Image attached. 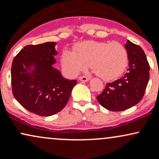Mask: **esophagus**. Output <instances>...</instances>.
<instances>
[{
	"label": "esophagus",
	"mask_w": 159,
	"mask_h": 159,
	"mask_svg": "<svg viewBox=\"0 0 159 159\" xmlns=\"http://www.w3.org/2000/svg\"><path fill=\"white\" fill-rule=\"evenodd\" d=\"M79 80L81 81H87L90 80V78L84 75V76H81V77H79Z\"/></svg>",
	"instance_id": "obj_1"
}]
</instances>
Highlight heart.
<instances>
[{
    "label": "heart",
    "mask_w": 159,
    "mask_h": 159,
    "mask_svg": "<svg viewBox=\"0 0 159 159\" xmlns=\"http://www.w3.org/2000/svg\"><path fill=\"white\" fill-rule=\"evenodd\" d=\"M61 62L71 76L85 70L90 63L98 77L111 81L123 73L129 63V55L125 46L118 42L88 41L78 45L75 52L63 51Z\"/></svg>",
    "instance_id": "heart-1"
}]
</instances>
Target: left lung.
Here are the masks:
<instances>
[{
    "label": "left lung",
    "mask_w": 159,
    "mask_h": 159,
    "mask_svg": "<svg viewBox=\"0 0 159 159\" xmlns=\"http://www.w3.org/2000/svg\"><path fill=\"white\" fill-rule=\"evenodd\" d=\"M129 55V68L123 77L107 83L97 96L102 106L112 111H125L143 98L149 78V64L143 50L128 40L125 45Z\"/></svg>",
    "instance_id": "obj_1"
}]
</instances>
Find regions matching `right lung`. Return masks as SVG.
<instances>
[{"mask_svg":"<svg viewBox=\"0 0 159 159\" xmlns=\"http://www.w3.org/2000/svg\"><path fill=\"white\" fill-rule=\"evenodd\" d=\"M56 43L28 45L14 57L11 68V84L14 97L30 112L52 116L66 105L76 80L66 79L52 66L55 63ZM35 69L27 72L30 65Z\"/></svg>","mask_w":159,"mask_h":159,"instance_id":"add662e5","label":"right lung"}]
</instances>
